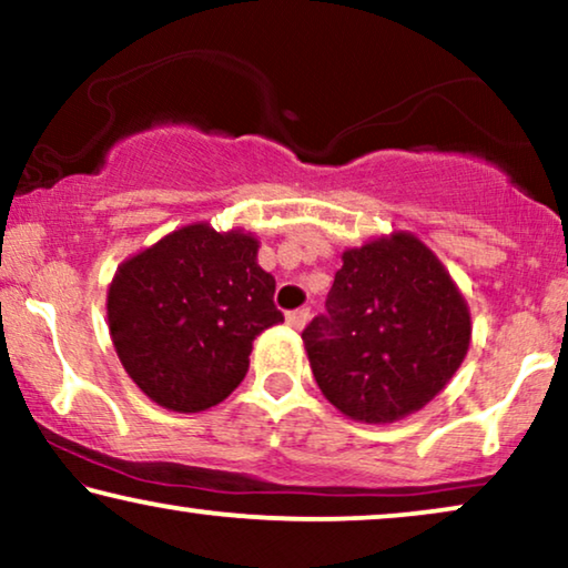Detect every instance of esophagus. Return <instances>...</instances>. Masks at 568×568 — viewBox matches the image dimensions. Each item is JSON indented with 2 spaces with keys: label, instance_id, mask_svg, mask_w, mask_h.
Wrapping results in <instances>:
<instances>
[{
  "label": "esophagus",
  "instance_id": "1",
  "mask_svg": "<svg viewBox=\"0 0 568 568\" xmlns=\"http://www.w3.org/2000/svg\"><path fill=\"white\" fill-rule=\"evenodd\" d=\"M307 321H310V310H307V307L294 310V313L286 315V325H290V328H294V331H302V328H305Z\"/></svg>",
  "mask_w": 568,
  "mask_h": 568
}]
</instances>
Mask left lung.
<instances>
[{"label":"left lung","instance_id":"left-lung-1","mask_svg":"<svg viewBox=\"0 0 568 568\" xmlns=\"http://www.w3.org/2000/svg\"><path fill=\"white\" fill-rule=\"evenodd\" d=\"M328 315L302 331L321 393L362 424L422 410L470 346V310L442 261L410 232L346 247Z\"/></svg>","mask_w":568,"mask_h":568}]
</instances>
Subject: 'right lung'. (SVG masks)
Here are the masks:
<instances>
[{
	"label": "right lung",
	"mask_w": 568,
	"mask_h": 568,
	"mask_svg": "<svg viewBox=\"0 0 568 568\" xmlns=\"http://www.w3.org/2000/svg\"><path fill=\"white\" fill-rule=\"evenodd\" d=\"M258 237L193 222L115 268L108 328L146 398L199 414L243 383L253 341L284 323L276 278L258 266Z\"/></svg>",
	"instance_id": "add662e5"
}]
</instances>
